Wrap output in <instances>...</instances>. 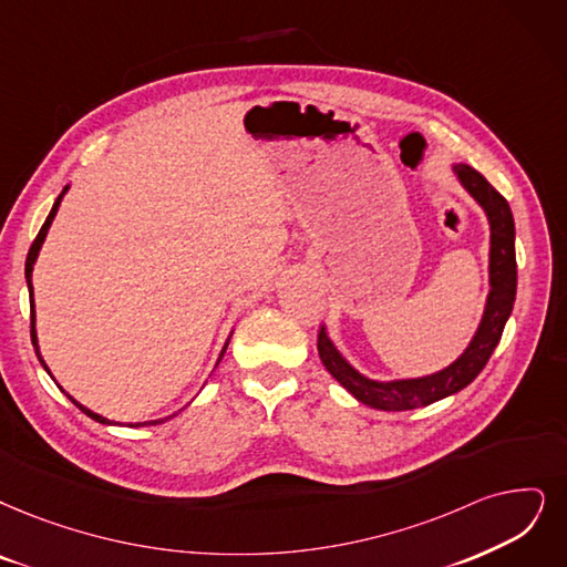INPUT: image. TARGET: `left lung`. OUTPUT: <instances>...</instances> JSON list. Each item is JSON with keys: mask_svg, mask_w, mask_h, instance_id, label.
<instances>
[{"mask_svg": "<svg viewBox=\"0 0 567 567\" xmlns=\"http://www.w3.org/2000/svg\"><path fill=\"white\" fill-rule=\"evenodd\" d=\"M461 184L470 190V195L484 207L491 223V292L482 326L474 334L465 353L451 362V365L437 374L406 379V381H389L379 383L358 374L349 362L339 355L326 334V328L319 332V355L326 370L342 383V386L362 404L374 406L381 412H406L416 406L433 404L446 395L463 391L467 383L477 379V374L486 368L491 353L501 342L505 323L512 313L516 298V251H514V216L507 199L497 193L488 181L467 165L454 167Z\"/></svg>", "mask_w": 567, "mask_h": 567, "instance_id": "8db88e82", "label": "left lung"}]
</instances>
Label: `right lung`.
<instances>
[{
    "label": "right lung",
    "instance_id": "1",
    "mask_svg": "<svg viewBox=\"0 0 567 567\" xmlns=\"http://www.w3.org/2000/svg\"><path fill=\"white\" fill-rule=\"evenodd\" d=\"M66 193V186H64V190L60 193V197L55 199V205H53V209H51V214H49V218H47V223L41 225V230H39V235H37V239L32 241V246H30V254H28V260H25V277H28V288H30V313H32V344L37 347V332H34V298H32V265H34V260H37V256H39V248H41V244H43V239H47V233H49V228H51V223H53V218H55V214H58V207H60V199H62V195ZM225 349H228V344L223 347V353H225ZM37 351V355H39V360H41V365H43V358H41V353H39V347L34 349ZM223 353H220V358H223ZM218 358V360H220ZM47 368V365H43ZM49 372V370H47ZM70 398V395H66ZM79 410L83 412V414H87L90 419H95V421H100V423H111V421H106L104 416H100V414H93L90 410H85V406H81L74 398H70ZM155 423H161V421H151L148 425H155ZM140 425V423H137ZM142 425H146V423H142Z\"/></svg>",
    "mask_w": 567,
    "mask_h": 567
}]
</instances>
